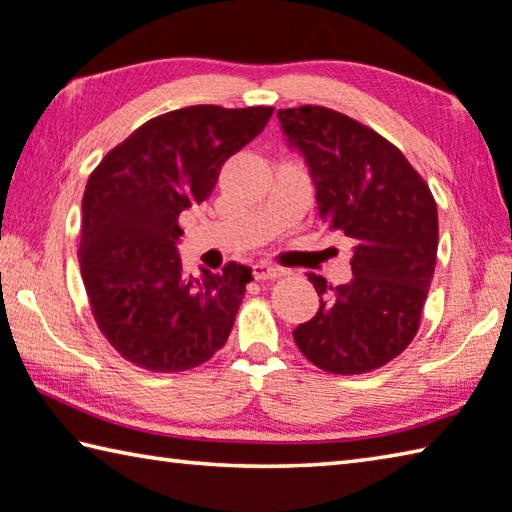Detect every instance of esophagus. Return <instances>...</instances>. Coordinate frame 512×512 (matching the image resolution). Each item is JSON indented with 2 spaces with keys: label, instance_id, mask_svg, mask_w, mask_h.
<instances>
[{
  "label": "esophagus",
  "instance_id": "esophagus-1",
  "mask_svg": "<svg viewBox=\"0 0 512 512\" xmlns=\"http://www.w3.org/2000/svg\"><path fill=\"white\" fill-rule=\"evenodd\" d=\"M253 275H255V280H275V277H282L284 271H282V268H277V266L259 262V264L253 266Z\"/></svg>",
  "mask_w": 512,
  "mask_h": 512
}]
</instances>
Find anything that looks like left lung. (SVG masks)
<instances>
[{"instance_id":"8db88e82","label":"left lung","mask_w":512,"mask_h":512,"mask_svg":"<svg viewBox=\"0 0 512 512\" xmlns=\"http://www.w3.org/2000/svg\"><path fill=\"white\" fill-rule=\"evenodd\" d=\"M277 118L309 165L320 219L353 241L347 284L309 273L320 309L293 340L329 374L374 371L403 353L421 324L439 248L436 201L403 152L358 120L318 105Z\"/></svg>"}]
</instances>
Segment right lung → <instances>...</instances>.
Returning a JSON list of instances; mask_svg holds the SVG:
<instances>
[{"mask_svg": "<svg viewBox=\"0 0 512 512\" xmlns=\"http://www.w3.org/2000/svg\"><path fill=\"white\" fill-rule=\"evenodd\" d=\"M273 107L167 111L116 145L82 197L80 273L102 336L159 374L199 367L226 345L253 268L183 271L179 215L215 190L221 165L262 134Z\"/></svg>", "mask_w": 512, "mask_h": 512, "instance_id": "obj_1", "label": "right lung"}]
</instances>
